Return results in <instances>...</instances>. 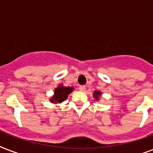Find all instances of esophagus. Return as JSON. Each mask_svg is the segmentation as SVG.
Returning a JSON list of instances; mask_svg holds the SVG:
<instances>
[{"instance_id":"1","label":"esophagus","mask_w":153,"mask_h":153,"mask_svg":"<svg viewBox=\"0 0 153 153\" xmlns=\"http://www.w3.org/2000/svg\"><path fill=\"white\" fill-rule=\"evenodd\" d=\"M85 88H86V87H85V86H79V90L80 91H84V90H85Z\"/></svg>"}]
</instances>
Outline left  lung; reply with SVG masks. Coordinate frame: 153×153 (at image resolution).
Segmentation results:
<instances>
[{
	"mask_svg": "<svg viewBox=\"0 0 153 153\" xmlns=\"http://www.w3.org/2000/svg\"><path fill=\"white\" fill-rule=\"evenodd\" d=\"M101 94H102V93H101V91H95L94 92V98H95L97 101L99 100V97H100Z\"/></svg>",
	"mask_w": 153,
	"mask_h": 153,
	"instance_id": "1",
	"label": "left lung"
}]
</instances>
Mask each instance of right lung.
I'll list each match as a JSON object with an SVG mask.
<instances>
[{
    "label": "right lung",
    "instance_id": "1",
    "mask_svg": "<svg viewBox=\"0 0 153 153\" xmlns=\"http://www.w3.org/2000/svg\"><path fill=\"white\" fill-rule=\"evenodd\" d=\"M73 90H74V87L63 86L62 84H60L57 88H55L54 95L50 99V101L52 103H61L67 99L68 94L71 93Z\"/></svg>",
    "mask_w": 153,
    "mask_h": 153
}]
</instances>
